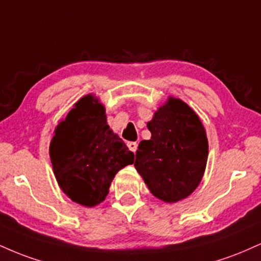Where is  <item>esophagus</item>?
Returning <instances> with one entry per match:
<instances>
[{"instance_id": "esophagus-1", "label": "esophagus", "mask_w": 261, "mask_h": 261, "mask_svg": "<svg viewBox=\"0 0 261 261\" xmlns=\"http://www.w3.org/2000/svg\"><path fill=\"white\" fill-rule=\"evenodd\" d=\"M127 147H128V149H130V151H133L135 153V152H136V149H137V142H133V141H131V142H127Z\"/></svg>"}]
</instances>
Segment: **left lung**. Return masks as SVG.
Returning a JSON list of instances; mask_svg holds the SVG:
<instances>
[{"label": "left lung", "mask_w": 261, "mask_h": 261, "mask_svg": "<svg viewBox=\"0 0 261 261\" xmlns=\"http://www.w3.org/2000/svg\"><path fill=\"white\" fill-rule=\"evenodd\" d=\"M147 127L151 139L140 142L135 168L157 199L169 203L187 199L207 163L208 141L199 115L185 101L169 97Z\"/></svg>", "instance_id": "left-lung-1"}]
</instances>
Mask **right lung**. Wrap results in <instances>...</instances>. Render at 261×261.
Instances as JSON below:
<instances>
[{"label":"right lung","instance_id":"add662e5","mask_svg":"<svg viewBox=\"0 0 261 261\" xmlns=\"http://www.w3.org/2000/svg\"><path fill=\"white\" fill-rule=\"evenodd\" d=\"M54 133L49 153L60 189L86 207L99 205L116 173L135 160L108 125L106 108L94 94H87Z\"/></svg>","mask_w":261,"mask_h":261}]
</instances>
